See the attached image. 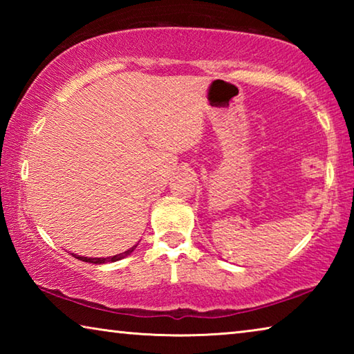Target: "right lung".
Instances as JSON below:
<instances>
[{
	"instance_id": "add662e5",
	"label": "right lung",
	"mask_w": 354,
	"mask_h": 354,
	"mask_svg": "<svg viewBox=\"0 0 354 354\" xmlns=\"http://www.w3.org/2000/svg\"><path fill=\"white\" fill-rule=\"evenodd\" d=\"M137 247V245H134L133 248H129L124 251V253H120V254H115V256H111V257H84V256H76L73 254L76 259L80 261H84V262H92V263H106V262H115V261H120L123 259V257H127L128 254H131L134 251V248Z\"/></svg>"
}]
</instances>
